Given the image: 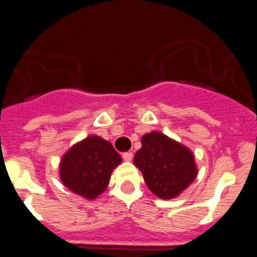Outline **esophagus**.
<instances>
[{
	"label": "esophagus",
	"mask_w": 257,
	"mask_h": 257,
	"mask_svg": "<svg viewBox=\"0 0 257 257\" xmlns=\"http://www.w3.org/2000/svg\"><path fill=\"white\" fill-rule=\"evenodd\" d=\"M133 157H134V154L131 153V152H126V153L122 154V158H123V161H126V162H130V161H133Z\"/></svg>",
	"instance_id": "1"
}]
</instances>
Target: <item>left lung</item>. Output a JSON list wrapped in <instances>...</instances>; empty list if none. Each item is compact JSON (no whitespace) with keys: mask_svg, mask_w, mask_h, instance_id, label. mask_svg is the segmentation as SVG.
Segmentation results:
<instances>
[{"mask_svg":"<svg viewBox=\"0 0 257 257\" xmlns=\"http://www.w3.org/2000/svg\"><path fill=\"white\" fill-rule=\"evenodd\" d=\"M134 165L142 171L149 190L162 199L178 197L198 174L192 151L158 131L143 136Z\"/></svg>","mask_w":257,"mask_h":257,"instance_id":"1","label":"left lung"}]
</instances>
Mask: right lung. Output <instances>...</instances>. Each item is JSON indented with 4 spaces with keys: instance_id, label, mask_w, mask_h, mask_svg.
<instances>
[{
    "instance_id": "obj_1",
    "label": "right lung",
    "mask_w": 257,
    "mask_h": 257,
    "mask_svg": "<svg viewBox=\"0 0 257 257\" xmlns=\"http://www.w3.org/2000/svg\"><path fill=\"white\" fill-rule=\"evenodd\" d=\"M121 162L110 143L91 135L65 152L59 175L68 189L86 199H95L106 189L113 170Z\"/></svg>"
}]
</instances>
